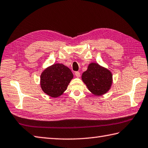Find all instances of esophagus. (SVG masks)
I'll return each instance as SVG.
<instances>
[{
  "label": "esophagus",
  "instance_id": "1",
  "mask_svg": "<svg viewBox=\"0 0 148 148\" xmlns=\"http://www.w3.org/2000/svg\"><path fill=\"white\" fill-rule=\"evenodd\" d=\"M75 76H76L77 77H80V73L79 72H75Z\"/></svg>",
  "mask_w": 148,
  "mask_h": 148
}]
</instances>
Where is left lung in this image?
I'll use <instances>...</instances> for the list:
<instances>
[{"label": "left lung", "instance_id": "8db88e82", "mask_svg": "<svg viewBox=\"0 0 148 148\" xmlns=\"http://www.w3.org/2000/svg\"><path fill=\"white\" fill-rule=\"evenodd\" d=\"M83 82L93 95L101 96L111 89L112 84L111 71L98 63H90L81 76Z\"/></svg>", "mask_w": 148, "mask_h": 148}]
</instances>
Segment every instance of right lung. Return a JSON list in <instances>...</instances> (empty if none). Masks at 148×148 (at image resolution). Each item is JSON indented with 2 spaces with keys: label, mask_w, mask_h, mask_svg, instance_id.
I'll return each instance as SVG.
<instances>
[{
  "label": "right lung",
  "mask_w": 148,
  "mask_h": 148,
  "mask_svg": "<svg viewBox=\"0 0 148 148\" xmlns=\"http://www.w3.org/2000/svg\"><path fill=\"white\" fill-rule=\"evenodd\" d=\"M74 75L71 69L60 63H56L45 69L40 76V86L43 92L52 98L61 96Z\"/></svg>",
  "instance_id": "obj_1"
}]
</instances>
